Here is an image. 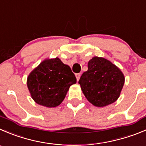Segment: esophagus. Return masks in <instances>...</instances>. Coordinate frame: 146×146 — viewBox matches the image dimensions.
Returning <instances> with one entry per match:
<instances>
[{
	"instance_id": "1",
	"label": "esophagus",
	"mask_w": 146,
	"mask_h": 146,
	"mask_svg": "<svg viewBox=\"0 0 146 146\" xmlns=\"http://www.w3.org/2000/svg\"><path fill=\"white\" fill-rule=\"evenodd\" d=\"M80 76H81V75H80V73H76V78H77V80H78V81L79 79H80Z\"/></svg>"
}]
</instances>
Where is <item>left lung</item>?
<instances>
[{
  "label": "left lung",
  "mask_w": 146,
  "mask_h": 146,
  "mask_svg": "<svg viewBox=\"0 0 146 146\" xmlns=\"http://www.w3.org/2000/svg\"><path fill=\"white\" fill-rule=\"evenodd\" d=\"M125 77L121 69L108 59L94 56L78 83L87 100L96 107L113 103L121 95Z\"/></svg>",
  "instance_id": "obj_1"
}]
</instances>
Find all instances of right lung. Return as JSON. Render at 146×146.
<instances>
[{
    "label": "right lung",
    "mask_w": 146,
    "mask_h": 146,
    "mask_svg": "<svg viewBox=\"0 0 146 146\" xmlns=\"http://www.w3.org/2000/svg\"><path fill=\"white\" fill-rule=\"evenodd\" d=\"M76 78L68 65L58 57L46 58L33 69L27 78V86L33 100L47 108L63 102Z\"/></svg>",
    "instance_id": "1"
}]
</instances>
